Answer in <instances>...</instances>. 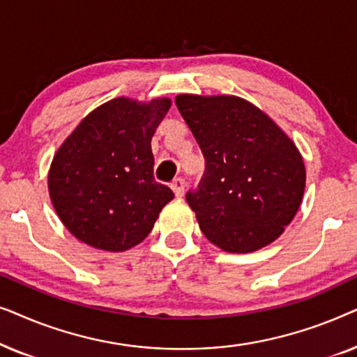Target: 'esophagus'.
Segmentation results:
<instances>
[{"mask_svg": "<svg viewBox=\"0 0 357 357\" xmlns=\"http://www.w3.org/2000/svg\"><path fill=\"white\" fill-rule=\"evenodd\" d=\"M170 187H172V190H174V193L177 195V197L180 198V197H183V193H185V187H187V183H185V180L183 178H175L174 182H172V185H170Z\"/></svg>", "mask_w": 357, "mask_h": 357, "instance_id": "obj_1", "label": "esophagus"}]
</instances>
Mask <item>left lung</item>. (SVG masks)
<instances>
[{
    "mask_svg": "<svg viewBox=\"0 0 357 357\" xmlns=\"http://www.w3.org/2000/svg\"><path fill=\"white\" fill-rule=\"evenodd\" d=\"M177 109L204 155L198 187L187 192L199 229L226 252L248 253L281 236L305 188L294 143L250 102L182 94Z\"/></svg>",
    "mask_w": 357,
    "mask_h": 357,
    "instance_id": "left-lung-1",
    "label": "left lung"
}]
</instances>
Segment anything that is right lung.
Returning <instances> with one entry per match:
<instances>
[{
	"label": "right lung",
	"instance_id": "right-lung-1",
	"mask_svg": "<svg viewBox=\"0 0 357 357\" xmlns=\"http://www.w3.org/2000/svg\"><path fill=\"white\" fill-rule=\"evenodd\" d=\"M169 99L138 104L119 97L97 107L58 149L48 190L61 222L87 245L123 252L153 231L174 198L155 182L151 139Z\"/></svg>",
	"mask_w": 357,
	"mask_h": 357
}]
</instances>
